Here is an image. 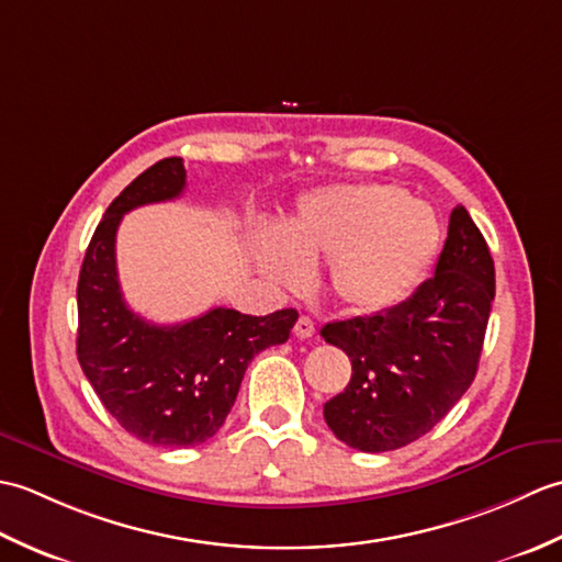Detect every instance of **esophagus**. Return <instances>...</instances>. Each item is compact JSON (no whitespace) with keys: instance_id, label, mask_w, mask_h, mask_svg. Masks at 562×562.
I'll list each match as a JSON object with an SVG mask.
<instances>
[{"instance_id":"esophagus-1","label":"esophagus","mask_w":562,"mask_h":562,"mask_svg":"<svg viewBox=\"0 0 562 562\" xmlns=\"http://www.w3.org/2000/svg\"><path fill=\"white\" fill-rule=\"evenodd\" d=\"M316 333V328H314V321L308 318V316H300V321H296L294 324V336L300 338V340H308Z\"/></svg>"}]
</instances>
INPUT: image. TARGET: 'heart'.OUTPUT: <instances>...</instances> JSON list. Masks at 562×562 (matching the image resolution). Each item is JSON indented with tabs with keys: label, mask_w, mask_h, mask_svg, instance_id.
I'll return each instance as SVG.
<instances>
[{
	"label": "heart",
	"mask_w": 562,
	"mask_h": 562,
	"mask_svg": "<svg viewBox=\"0 0 562 562\" xmlns=\"http://www.w3.org/2000/svg\"><path fill=\"white\" fill-rule=\"evenodd\" d=\"M439 238L437 214L398 186H333L300 200L284 238H262L258 266L274 284L294 290L330 260L336 300L350 312L376 314L417 290Z\"/></svg>",
	"instance_id": "heart-1"
}]
</instances>
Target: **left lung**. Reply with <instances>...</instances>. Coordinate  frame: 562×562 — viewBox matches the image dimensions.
<instances>
[{"mask_svg": "<svg viewBox=\"0 0 562 562\" xmlns=\"http://www.w3.org/2000/svg\"><path fill=\"white\" fill-rule=\"evenodd\" d=\"M493 300V256L457 205L435 278L411 300L321 328L352 362L350 384L324 405L333 435L372 453L427 435L473 384Z\"/></svg>", "mask_w": 562, "mask_h": 562, "instance_id": "8db88e82", "label": "left lung"}]
</instances>
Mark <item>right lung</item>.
Here are the masks:
<instances>
[{"label": "right lung", "instance_id": "right-lung-1", "mask_svg": "<svg viewBox=\"0 0 562 562\" xmlns=\"http://www.w3.org/2000/svg\"><path fill=\"white\" fill-rule=\"evenodd\" d=\"M183 188L181 157L139 173L105 210L77 284L83 374L125 432L164 449L195 447L217 432L248 362L288 340L300 318L294 308L248 316L217 306L186 324L157 326L130 312L115 268L117 226L130 210L176 200Z\"/></svg>", "mask_w": 562, "mask_h": 562}]
</instances>
